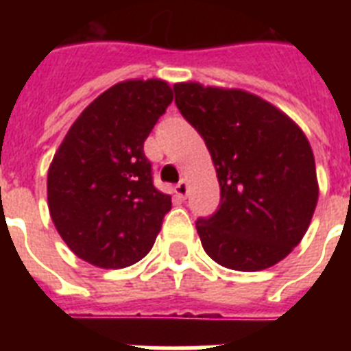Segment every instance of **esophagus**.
<instances>
[{
	"instance_id": "esophagus-1",
	"label": "esophagus",
	"mask_w": 351,
	"mask_h": 351,
	"mask_svg": "<svg viewBox=\"0 0 351 351\" xmlns=\"http://www.w3.org/2000/svg\"><path fill=\"white\" fill-rule=\"evenodd\" d=\"M175 193L180 198H186L187 197V193H189V182H187V178H182V180L178 182V184H176Z\"/></svg>"
}]
</instances>
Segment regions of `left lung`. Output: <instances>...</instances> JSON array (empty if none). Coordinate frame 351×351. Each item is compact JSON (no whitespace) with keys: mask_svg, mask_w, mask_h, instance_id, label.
I'll return each mask as SVG.
<instances>
[{"mask_svg":"<svg viewBox=\"0 0 351 351\" xmlns=\"http://www.w3.org/2000/svg\"><path fill=\"white\" fill-rule=\"evenodd\" d=\"M176 107L204 138L220 206L197 220L204 251L237 271H261L299 245L319 200L315 158L291 118L242 89L175 85Z\"/></svg>","mask_w":351,"mask_h":351,"instance_id":"1","label":"left lung"}]
</instances>
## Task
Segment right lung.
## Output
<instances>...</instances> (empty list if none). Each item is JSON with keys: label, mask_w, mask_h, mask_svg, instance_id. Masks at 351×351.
<instances>
[{"label": "right lung", "mask_w": 351, "mask_h": 351, "mask_svg": "<svg viewBox=\"0 0 351 351\" xmlns=\"http://www.w3.org/2000/svg\"><path fill=\"white\" fill-rule=\"evenodd\" d=\"M173 101L164 80H125L85 107L47 175L49 213L69 250L104 269L153 247L171 195L153 186L143 142Z\"/></svg>", "instance_id": "right-lung-1"}]
</instances>
